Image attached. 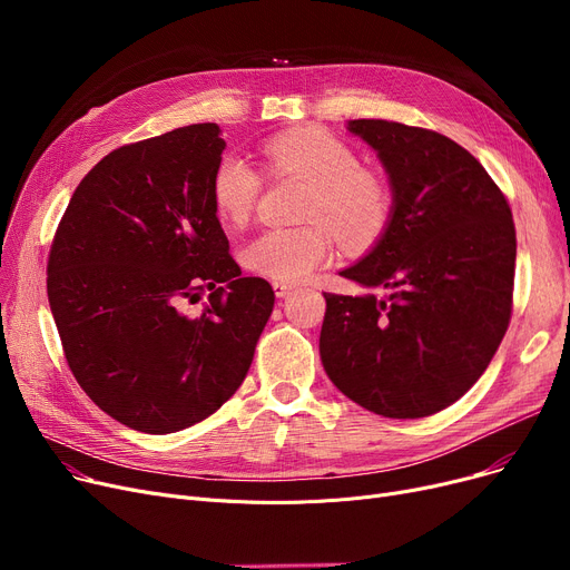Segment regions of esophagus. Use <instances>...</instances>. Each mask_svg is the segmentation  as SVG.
Listing matches in <instances>:
<instances>
[{"label":"esophagus","instance_id":"esophagus-1","mask_svg":"<svg viewBox=\"0 0 570 570\" xmlns=\"http://www.w3.org/2000/svg\"><path fill=\"white\" fill-rule=\"evenodd\" d=\"M273 288H275L277 297H286V295L293 291V286L286 284V282H273Z\"/></svg>","mask_w":570,"mask_h":570}]
</instances>
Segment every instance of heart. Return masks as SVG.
<instances>
[{"label":"heart","mask_w":570,"mask_h":570,"mask_svg":"<svg viewBox=\"0 0 570 570\" xmlns=\"http://www.w3.org/2000/svg\"><path fill=\"white\" fill-rule=\"evenodd\" d=\"M269 175L309 185L297 228H267L243 252L245 265L275 282H301L331 261L335 233L346 247H370L393 215L385 179L363 168L353 149L323 129L303 127L277 134L261 147ZM213 205L228 226H245L263 191V173L245 157L226 155L213 173Z\"/></svg>","instance_id":"obj_1"}]
</instances>
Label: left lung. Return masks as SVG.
<instances>
[{
    "label": "left lung",
    "mask_w": 570,
    "mask_h": 570,
    "mask_svg": "<svg viewBox=\"0 0 570 570\" xmlns=\"http://www.w3.org/2000/svg\"><path fill=\"white\" fill-rule=\"evenodd\" d=\"M393 187L376 247L342 277L367 295H325L321 361L340 391L385 417L458 402L494 357L513 312L515 224L462 145L387 119H351Z\"/></svg>",
    "instance_id": "left-lung-1"
}]
</instances>
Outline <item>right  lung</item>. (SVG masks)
<instances>
[{"label": "right lung", "instance_id": "add662e5", "mask_svg": "<svg viewBox=\"0 0 570 570\" xmlns=\"http://www.w3.org/2000/svg\"><path fill=\"white\" fill-rule=\"evenodd\" d=\"M219 127L112 149L71 196L48 254L67 363L101 411L145 434L213 415L245 381L275 291L243 277L213 205ZM207 289L198 317L184 309Z\"/></svg>", "mask_w": 570, "mask_h": 570}]
</instances>
